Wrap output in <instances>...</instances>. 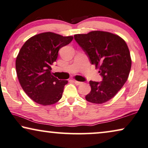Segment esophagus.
Listing matches in <instances>:
<instances>
[{"mask_svg":"<svg viewBox=\"0 0 148 148\" xmlns=\"http://www.w3.org/2000/svg\"><path fill=\"white\" fill-rule=\"evenodd\" d=\"M73 82L75 83V84L77 85V86H79V85L82 84V82H77V81H73Z\"/></svg>","mask_w":148,"mask_h":148,"instance_id":"esophagus-1","label":"esophagus"}]
</instances>
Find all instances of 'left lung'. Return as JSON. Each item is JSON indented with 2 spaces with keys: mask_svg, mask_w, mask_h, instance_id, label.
I'll return each instance as SVG.
<instances>
[{
  "mask_svg": "<svg viewBox=\"0 0 148 148\" xmlns=\"http://www.w3.org/2000/svg\"><path fill=\"white\" fill-rule=\"evenodd\" d=\"M74 38L102 77L99 82L90 81L86 100L94 104L110 100L123 88L130 73L131 59L126 42L119 36L102 31L76 34Z\"/></svg>",
  "mask_w": 148,
  "mask_h": 148,
  "instance_id": "obj_1",
  "label": "left lung"
}]
</instances>
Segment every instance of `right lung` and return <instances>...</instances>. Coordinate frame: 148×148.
Listing matches in <instances>:
<instances>
[{
  "label": "right lung",
  "instance_id": "add662e5",
  "mask_svg": "<svg viewBox=\"0 0 148 148\" xmlns=\"http://www.w3.org/2000/svg\"><path fill=\"white\" fill-rule=\"evenodd\" d=\"M73 39V36L45 32L29 38L21 47L16 58V71L21 88L34 102L48 106L62 98L68 82L52 75L51 65L58 50Z\"/></svg>",
  "mask_w": 148,
  "mask_h": 148
}]
</instances>
